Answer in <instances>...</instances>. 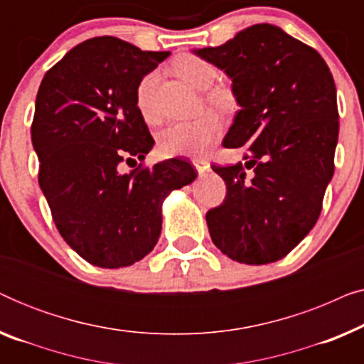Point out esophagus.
<instances>
[{
  "instance_id": "obj_1",
  "label": "esophagus",
  "mask_w": 364,
  "mask_h": 364,
  "mask_svg": "<svg viewBox=\"0 0 364 364\" xmlns=\"http://www.w3.org/2000/svg\"><path fill=\"white\" fill-rule=\"evenodd\" d=\"M192 164H193V167H196V171L198 172V176L208 172V168H210V164H208L207 161H203V159H193Z\"/></svg>"
}]
</instances>
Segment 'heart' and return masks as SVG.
Listing matches in <instances>:
<instances>
[{
  "label": "heart",
  "mask_w": 364,
  "mask_h": 364,
  "mask_svg": "<svg viewBox=\"0 0 364 364\" xmlns=\"http://www.w3.org/2000/svg\"><path fill=\"white\" fill-rule=\"evenodd\" d=\"M177 74L197 89H208L215 81L217 71L210 63L197 56L181 58L173 64ZM159 71H149L139 79L134 101L139 114L146 122H156L159 114L156 107V87ZM207 99L218 107H225L228 97L223 92H210ZM220 121L213 114H202L191 121L172 122L157 136V149L166 157H202L220 136Z\"/></svg>",
  "instance_id": "b5f03b06"
}]
</instances>
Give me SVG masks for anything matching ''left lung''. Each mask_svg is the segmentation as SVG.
Here are the masks:
<instances>
[{
	"instance_id": "obj_1",
	"label": "left lung",
	"mask_w": 364,
	"mask_h": 364,
	"mask_svg": "<svg viewBox=\"0 0 364 364\" xmlns=\"http://www.w3.org/2000/svg\"><path fill=\"white\" fill-rule=\"evenodd\" d=\"M196 53L232 79L242 109L222 144L248 152L245 166H212L227 186L225 200L205 215L212 242L247 265L277 262L315 227L335 172L340 122L330 68L267 23Z\"/></svg>"
}]
</instances>
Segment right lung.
<instances>
[{
    "mask_svg": "<svg viewBox=\"0 0 364 364\" xmlns=\"http://www.w3.org/2000/svg\"><path fill=\"white\" fill-rule=\"evenodd\" d=\"M167 56L114 36L92 38L54 64L39 86L31 124L39 187L61 237L96 267H129L152 252L162 200L197 177L178 157L122 172L154 146L134 91Z\"/></svg>",
    "mask_w": 364,
    "mask_h": 364,
    "instance_id": "1",
    "label": "right lung"
}]
</instances>
